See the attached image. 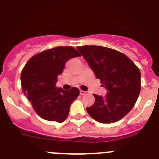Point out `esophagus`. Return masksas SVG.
I'll use <instances>...</instances> for the list:
<instances>
[{"label": "esophagus", "mask_w": 159, "mask_h": 159, "mask_svg": "<svg viewBox=\"0 0 159 159\" xmlns=\"http://www.w3.org/2000/svg\"><path fill=\"white\" fill-rule=\"evenodd\" d=\"M85 94H86V92L80 90V95H81V96H83V95H85Z\"/></svg>", "instance_id": "obj_1"}]
</instances>
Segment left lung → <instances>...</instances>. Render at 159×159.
Here are the masks:
<instances>
[{"label":"left lung","mask_w":159,"mask_h":159,"mask_svg":"<svg viewBox=\"0 0 159 159\" xmlns=\"http://www.w3.org/2000/svg\"><path fill=\"white\" fill-rule=\"evenodd\" d=\"M81 52L102 86L104 96L94 94L95 103L86 107L89 115L101 123H113L129 112L140 94V70L120 52L103 46H80Z\"/></svg>","instance_id":"left-lung-1"}]
</instances>
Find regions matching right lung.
I'll use <instances>...</instances> for the list:
<instances>
[{
  "instance_id": "add662e5",
  "label": "right lung",
  "mask_w": 159,
  "mask_h": 159,
  "mask_svg": "<svg viewBox=\"0 0 159 159\" xmlns=\"http://www.w3.org/2000/svg\"><path fill=\"white\" fill-rule=\"evenodd\" d=\"M72 47H56L33 56L21 73V84L33 108L41 118L63 122L67 118L73 101L79 96L75 87L69 90L57 88V77L69 59L80 56Z\"/></svg>"
}]
</instances>
